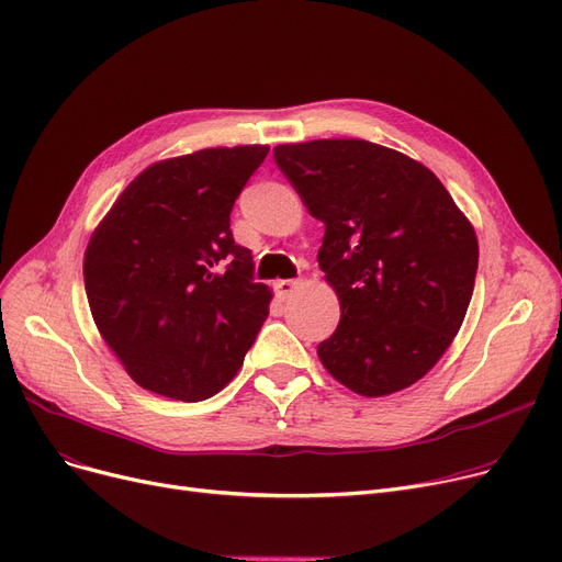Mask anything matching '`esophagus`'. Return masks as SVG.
<instances>
[{
    "mask_svg": "<svg viewBox=\"0 0 562 562\" xmlns=\"http://www.w3.org/2000/svg\"><path fill=\"white\" fill-rule=\"evenodd\" d=\"M303 282L301 280H278L273 286H276V296L280 299V301H284V299H289L291 294H294V291L301 286Z\"/></svg>",
    "mask_w": 562,
    "mask_h": 562,
    "instance_id": "1",
    "label": "esophagus"
}]
</instances>
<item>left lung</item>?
Listing matches in <instances>:
<instances>
[{"label": "left lung", "mask_w": 562, "mask_h": 562, "mask_svg": "<svg viewBox=\"0 0 562 562\" xmlns=\"http://www.w3.org/2000/svg\"><path fill=\"white\" fill-rule=\"evenodd\" d=\"M273 158L326 225L316 259L341 316L316 356L362 397L416 383L467 316L477 273L473 225L434 172L387 146L314 139L280 144Z\"/></svg>", "instance_id": "left-lung-1"}]
</instances>
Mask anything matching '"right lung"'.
<instances>
[{"label": "right lung", "mask_w": 562, "mask_h": 562, "mask_svg": "<svg viewBox=\"0 0 562 562\" xmlns=\"http://www.w3.org/2000/svg\"><path fill=\"white\" fill-rule=\"evenodd\" d=\"M268 146H221L154 162L91 234V316L131 379L202 402L223 390L263 326L271 289L255 282L229 213Z\"/></svg>", "instance_id": "add662e5"}]
</instances>
